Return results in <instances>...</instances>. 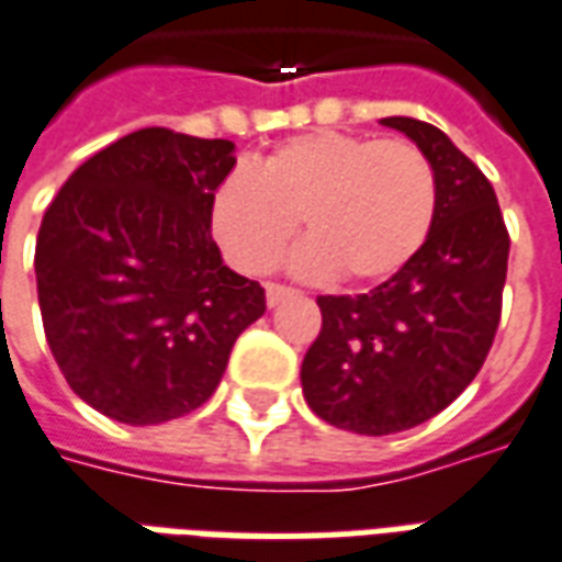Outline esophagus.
<instances>
[{
    "mask_svg": "<svg viewBox=\"0 0 562 562\" xmlns=\"http://www.w3.org/2000/svg\"><path fill=\"white\" fill-rule=\"evenodd\" d=\"M294 294V289H289V285H280V282H268L265 285V300H268V306H277V303H282L285 297H291Z\"/></svg>",
    "mask_w": 562,
    "mask_h": 562,
    "instance_id": "obj_1",
    "label": "esophagus"
}]
</instances>
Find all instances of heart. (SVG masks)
Instances as JSON below:
<instances>
[{"instance_id":"1","label":"heart","mask_w":562,"mask_h":562,"mask_svg":"<svg viewBox=\"0 0 562 562\" xmlns=\"http://www.w3.org/2000/svg\"><path fill=\"white\" fill-rule=\"evenodd\" d=\"M212 233L245 273L280 259L300 215L312 236L291 254L300 277L352 285L393 280L426 247L437 218V175L402 139L308 131L250 166H236L212 192Z\"/></svg>"}]
</instances>
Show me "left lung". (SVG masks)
Masks as SVG:
<instances>
[{"instance_id":"obj_1","label":"left lung","mask_w":562,"mask_h":562,"mask_svg":"<svg viewBox=\"0 0 562 562\" xmlns=\"http://www.w3.org/2000/svg\"><path fill=\"white\" fill-rule=\"evenodd\" d=\"M382 125L431 162L435 227L393 280L356 297H317L324 326L300 368L317 417L370 437L426 423L475 379L496 338L510 250L490 180L440 127L411 116Z\"/></svg>"}]
</instances>
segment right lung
<instances>
[{
	"label": "right lung",
	"mask_w": 562,
	"mask_h": 562,
	"mask_svg": "<svg viewBox=\"0 0 562 562\" xmlns=\"http://www.w3.org/2000/svg\"><path fill=\"white\" fill-rule=\"evenodd\" d=\"M229 139L169 127L122 136L69 175L37 233L46 341L87 405L127 426L201 408L229 350L265 315V289L212 241Z\"/></svg>",
	"instance_id": "right-lung-1"
}]
</instances>
